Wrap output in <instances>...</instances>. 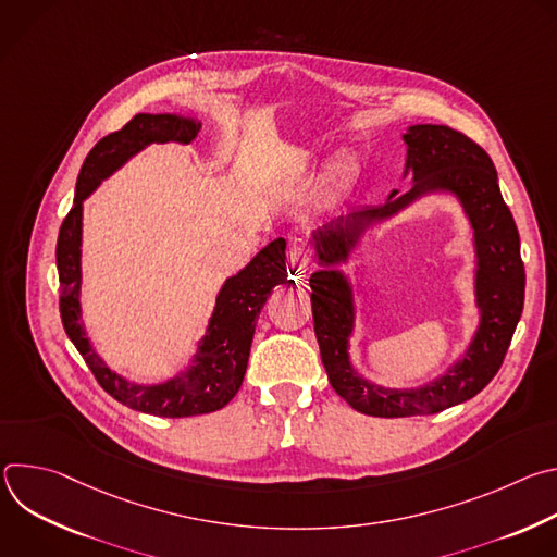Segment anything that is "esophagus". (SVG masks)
Returning <instances> with one entry per match:
<instances>
[{
    "label": "esophagus",
    "mask_w": 557,
    "mask_h": 557,
    "mask_svg": "<svg viewBox=\"0 0 557 557\" xmlns=\"http://www.w3.org/2000/svg\"><path fill=\"white\" fill-rule=\"evenodd\" d=\"M288 264H290V271H293V273H297V275H306V273L310 271L312 260H310V253H308L301 245H295V247L290 249Z\"/></svg>",
    "instance_id": "1"
}]
</instances>
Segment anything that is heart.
I'll return each instance as SVG.
<instances>
[{
	"label": "heart",
	"instance_id": "b5f03b06",
	"mask_svg": "<svg viewBox=\"0 0 557 557\" xmlns=\"http://www.w3.org/2000/svg\"><path fill=\"white\" fill-rule=\"evenodd\" d=\"M342 165H344V163H337V170H342Z\"/></svg>",
	"mask_w": 557,
	"mask_h": 557
}]
</instances>
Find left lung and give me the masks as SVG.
<instances>
[{"label": "left lung", "mask_w": 557, "mask_h": 557, "mask_svg": "<svg viewBox=\"0 0 557 557\" xmlns=\"http://www.w3.org/2000/svg\"><path fill=\"white\" fill-rule=\"evenodd\" d=\"M410 189H392L383 205L361 207L317 226L308 243L320 271L310 275L314 335L329 381L361 414L401 419L436 414L479 394L503 366L524 304V264L520 235L498 187L490 153L447 125H410L401 134ZM428 195H449L466 213L474 247V305L480 324L459 359L417 388H387L368 382L349 359L356 327L351 281L338 269L360 246L364 233Z\"/></svg>", "instance_id": "8db88e82"}]
</instances>
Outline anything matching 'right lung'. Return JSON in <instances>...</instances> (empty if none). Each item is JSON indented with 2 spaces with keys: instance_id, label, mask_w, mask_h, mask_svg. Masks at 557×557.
Instances as JSON below:
<instances>
[{
  "instance_id": "obj_1",
  "label": "right lung",
  "mask_w": 557,
  "mask_h": 557,
  "mask_svg": "<svg viewBox=\"0 0 557 557\" xmlns=\"http://www.w3.org/2000/svg\"><path fill=\"white\" fill-rule=\"evenodd\" d=\"M200 121L194 116L136 114L123 129L101 138L78 172L74 205L65 215L57 240V269L61 293V320L70 342L88 368L123 406L153 417L183 419L222 410L240 389L258 314L280 284H293L286 275V240L269 243L245 269L226 277L215 295L205 335L181 372L158 383L132 381L112 370L88 337L82 310V256H84V202L119 172L129 158L153 143H189Z\"/></svg>"
}]
</instances>
